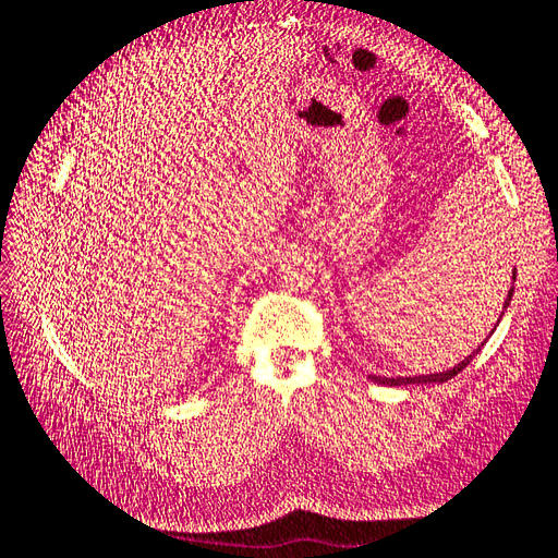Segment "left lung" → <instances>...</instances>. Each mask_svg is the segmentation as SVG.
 Masks as SVG:
<instances>
[{
  "instance_id": "1",
  "label": "left lung",
  "mask_w": 558,
  "mask_h": 558,
  "mask_svg": "<svg viewBox=\"0 0 558 558\" xmlns=\"http://www.w3.org/2000/svg\"><path fill=\"white\" fill-rule=\"evenodd\" d=\"M513 280H515V272H513ZM511 298H513V288L508 290V300L504 302V306H508V302H511ZM484 345V342H482ZM480 345V348H482ZM480 348H477V352H480ZM477 352H472L470 357H465L462 360L458 366H453V369H448V372H438V374H426V376H398V378H388V376H372V381H376V384H386V386H408V384H444V381H448V378H453V376H458L462 369H465V366L472 362V357H475Z\"/></svg>"
}]
</instances>
